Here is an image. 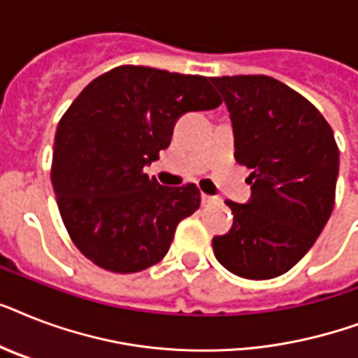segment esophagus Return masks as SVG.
<instances>
[{
    "instance_id": "34e87169",
    "label": "esophagus",
    "mask_w": 358,
    "mask_h": 358,
    "mask_svg": "<svg viewBox=\"0 0 358 358\" xmlns=\"http://www.w3.org/2000/svg\"><path fill=\"white\" fill-rule=\"evenodd\" d=\"M201 202H202V206H210V204H213V202H217V199H215V196L204 195V193H202Z\"/></svg>"
}]
</instances>
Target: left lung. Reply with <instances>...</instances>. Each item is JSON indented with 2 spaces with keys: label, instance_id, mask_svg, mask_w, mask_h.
Masks as SVG:
<instances>
[{
  "label": "left lung",
  "instance_id": "left-lung-1",
  "mask_svg": "<svg viewBox=\"0 0 358 358\" xmlns=\"http://www.w3.org/2000/svg\"><path fill=\"white\" fill-rule=\"evenodd\" d=\"M234 128L236 162L250 169V201H227L229 234L213 255L250 280L289 271L331 217L338 178V145L323 115L299 92L269 76L212 78Z\"/></svg>",
  "mask_w": 358,
  "mask_h": 358
}]
</instances>
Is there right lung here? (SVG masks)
Here are the masks:
<instances>
[{
	"mask_svg": "<svg viewBox=\"0 0 358 358\" xmlns=\"http://www.w3.org/2000/svg\"><path fill=\"white\" fill-rule=\"evenodd\" d=\"M221 106L204 76L122 64L80 92L55 131L52 184L70 239L92 264L137 273L167 255L201 206L195 184L159 185L145 165L187 111Z\"/></svg>",
	"mask_w": 358,
	"mask_h": 358,
	"instance_id": "1",
	"label": "right lung"
}]
</instances>
